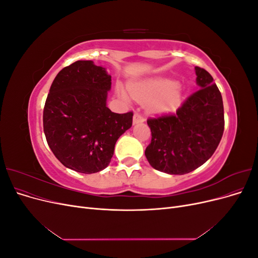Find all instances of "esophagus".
<instances>
[{
	"label": "esophagus",
	"mask_w": 258,
	"mask_h": 258,
	"mask_svg": "<svg viewBox=\"0 0 258 258\" xmlns=\"http://www.w3.org/2000/svg\"><path fill=\"white\" fill-rule=\"evenodd\" d=\"M144 121V117L140 114V113H136L134 115V123H140Z\"/></svg>",
	"instance_id": "obj_1"
}]
</instances>
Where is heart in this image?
Masks as SVG:
<instances>
[{"mask_svg": "<svg viewBox=\"0 0 258 258\" xmlns=\"http://www.w3.org/2000/svg\"><path fill=\"white\" fill-rule=\"evenodd\" d=\"M131 96L139 102L148 103L152 111H173L181 103V88L172 80L151 79L129 85Z\"/></svg>", "mask_w": 258, "mask_h": 258, "instance_id": "b5f03b06", "label": "heart"}]
</instances>
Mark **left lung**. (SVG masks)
Instances as JSON below:
<instances>
[{
    "label": "left lung",
    "instance_id": "obj_1",
    "mask_svg": "<svg viewBox=\"0 0 258 258\" xmlns=\"http://www.w3.org/2000/svg\"><path fill=\"white\" fill-rule=\"evenodd\" d=\"M199 89L174 114L147 119L152 141L145 156L150 165L168 174H186L212 156L224 132L223 99L213 77L195 67Z\"/></svg>",
    "mask_w": 258,
    "mask_h": 258
}]
</instances>
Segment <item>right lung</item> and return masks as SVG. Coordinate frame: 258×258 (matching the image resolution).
Here are the masks:
<instances>
[{"mask_svg":"<svg viewBox=\"0 0 258 258\" xmlns=\"http://www.w3.org/2000/svg\"><path fill=\"white\" fill-rule=\"evenodd\" d=\"M111 75L91 60H80L54 77L43 112L44 134L64 167L91 174L110 165L118 138L132 126L134 113L106 106Z\"/></svg>","mask_w":258,"mask_h":258,"instance_id":"right-lung-1","label":"right lung"}]
</instances>
